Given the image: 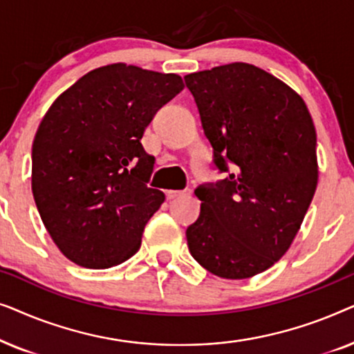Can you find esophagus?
<instances>
[{
  "label": "esophagus",
  "mask_w": 354,
  "mask_h": 354,
  "mask_svg": "<svg viewBox=\"0 0 354 354\" xmlns=\"http://www.w3.org/2000/svg\"><path fill=\"white\" fill-rule=\"evenodd\" d=\"M190 190H167L166 192V196L169 200H174V198H180V196H185V195H190Z\"/></svg>",
  "instance_id": "obj_1"
}]
</instances>
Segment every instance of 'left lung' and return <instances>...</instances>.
<instances>
[{"label":"left lung","instance_id":"8db88e82","mask_svg":"<svg viewBox=\"0 0 354 354\" xmlns=\"http://www.w3.org/2000/svg\"><path fill=\"white\" fill-rule=\"evenodd\" d=\"M214 164L229 177L195 190L188 250L222 279H250L292 246L317 187L316 127L293 88L246 62L185 75Z\"/></svg>","mask_w":354,"mask_h":354}]
</instances>
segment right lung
<instances>
[{"label":"right lung","instance_id":"obj_1","mask_svg":"<svg viewBox=\"0 0 354 354\" xmlns=\"http://www.w3.org/2000/svg\"><path fill=\"white\" fill-rule=\"evenodd\" d=\"M183 88L177 74L115 62L90 71L53 101L32 147V192L67 259L108 269L137 253L166 196L147 185L154 158L140 140Z\"/></svg>","mask_w":354,"mask_h":354}]
</instances>
